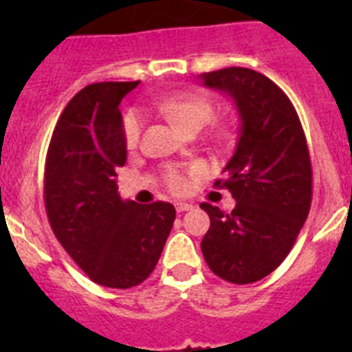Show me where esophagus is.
Wrapping results in <instances>:
<instances>
[{
    "mask_svg": "<svg viewBox=\"0 0 352 352\" xmlns=\"http://www.w3.org/2000/svg\"><path fill=\"white\" fill-rule=\"evenodd\" d=\"M192 208H193V204H190V203H177L175 204L177 214H182V212H188V210H192Z\"/></svg>",
    "mask_w": 352,
    "mask_h": 352,
    "instance_id": "esophagus-1",
    "label": "esophagus"
}]
</instances>
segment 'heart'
I'll return each instance as SVG.
<instances>
[{"instance_id": "1", "label": "heart", "mask_w": 352, "mask_h": 352, "mask_svg": "<svg viewBox=\"0 0 352 352\" xmlns=\"http://www.w3.org/2000/svg\"><path fill=\"white\" fill-rule=\"evenodd\" d=\"M160 113H164L177 127L182 131H195L208 124L214 117V104L210 98L199 93H181V95L168 96L157 104ZM142 131V117L138 111H127L122 122V137L126 148L133 149L138 144ZM195 168H182V166H168L162 171V181L166 188L173 193H184L190 188V175L195 173Z\"/></svg>"}]
</instances>
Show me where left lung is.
<instances>
[{
    "label": "left lung",
    "instance_id": "8db88e82",
    "mask_svg": "<svg viewBox=\"0 0 352 352\" xmlns=\"http://www.w3.org/2000/svg\"><path fill=\"white\" fill-rule=\"evenodd\" d=\"M204 85L234 98L241 118L237 148L226 179L235 208L208 203L210 228L201 243L210 270L228 283L259 281L283 263L305 223L312 201L307 138L292 102L254 69L226 67L201 74Z\"/></svg>",
    "mask_w": 352,
    "mask_h": 352
}]
</instances>
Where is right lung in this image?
<instances>
[{"label": "right lung", "mask_w": 352, "mask_h": 352, "mask_svg": "<svg viewBox=\"0 0 352 352\" xmlns=\"http://www.w3.org/2000/svg\"><path fill=\"white\" fill-rule=\"evenodd\" d=\"M138 82H100L71 98L47 149L43 199L51 228L91 281L131 289L159 263L175 221L173 204L122 201L126 164L118 104Z\"/></svg>", "instance_id": "obj_1"}]
</instances>
